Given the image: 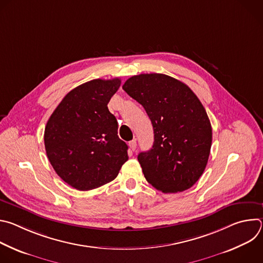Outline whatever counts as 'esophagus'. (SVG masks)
<instances>
[{"mask_svg": "<svg viewBox=\"0 0 263 263\" xmlns=\"http://www.w3.org/2000/svg\"><path fill=\"white\" fill-rule=\"evenodd\" d=\"M136 145H137V143H136V140H135V139H133V140H131V141L129 142V147H130L131 151H135Z\"/></svg>", "mask_w": 263, "mask_h": 263, "instance_id": "34e87169", "label": "esophagus"}]
</instances>
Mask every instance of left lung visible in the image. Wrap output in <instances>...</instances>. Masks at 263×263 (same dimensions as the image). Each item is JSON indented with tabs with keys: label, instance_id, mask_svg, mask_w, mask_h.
<instances>
[{
	"label": "left lung",
	"instance_id": "left-lung-1",
	"mask_svg": "<svg viewBox=\"0 0 263 263\" xmlns=\"http://www.w3.org/2000/svg\"><path fill=\"white\" fill-rule=\"evenodd\" d=\"M123 89L144 108L154 129L151 149L138 154L146 181L164 194L191 189L210 154L212 128L206 110L183 82L163 73H140Z\"/></svg>",
	"mask_w": 263,
	"mask_h": 263
}]
</instances>
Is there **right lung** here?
Instances as JSON below:
<instances>
[{"label": "right lung", "mask_w": 263, "mask_h": 263, "mask_svg": "<svg viewBox=\"0 0 263 263\" xmlns=\"http://www.w3.org/2000/svg\"><path fill=\"white\" fill-rule=\"evenodd\" d=\"M121 79H95L70 90L45 129L47 156L57 175L78 191L115 180L128 160V145L118 135L108 103Z\"/></svg>", "instance_id": "1"}]
</instances>
